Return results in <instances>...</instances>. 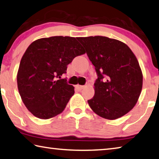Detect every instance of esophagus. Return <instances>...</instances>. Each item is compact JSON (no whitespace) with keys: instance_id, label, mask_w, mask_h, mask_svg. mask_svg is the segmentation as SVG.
<instances>
[{"instance_id":"obj_1","label":"esophagus","mask_w":159,"mask_h":159,"mask_svg":"<svg viewBox=\"0 0 159 159\" xmlns=\"http://www.w3.org/2000/svg\"><path fill=\"white\" fill-rule=\"evenodd\" d=\"M75 88H76V89H78V90H81V89H83V88H84V85H76V86H75Z\"/></svg>"}]
</instances>
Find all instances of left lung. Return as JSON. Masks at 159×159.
I'll return each instance as SVG.
<instances>
[{"instance_id": "1", "label": "left lung", "mask_w": 159, "mask_h": 159, "mask_svg": "<svg viewBox=\"0 0 159 159\" xmlns=\"http://www.w3.org/2000/svg\"><path fill=\"white\" fill-rule=\"evenodd\" d=\"M94 66L95 93L88 100L95 113L108 120L122 117L134 107L143 87L135 55L119 40L103 36L78 37Z\"/></svg>"}]
</instances>
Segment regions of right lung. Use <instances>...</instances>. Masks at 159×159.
I'll list each match as a JSON object with an SVG mask.
<instances>
[{
    "instance_id": "add662e5",
    "label": "right lung",
    "mask_w": 159,
    "mask_h": 159,
    "mask_svg": "<svg viewBox=\"0 0 159 159\" xmlns=\"http://www.w3.org/2000/svg\"><path fill=\"white\" fill-rule=\"evenodd\" d=\"M77 38L55 36L33 42L23 56L17 85L23 102L32 114L47 120L62 112L74 94L67 79V65L85 53Z\"/></svg>"
}]
</instances>
